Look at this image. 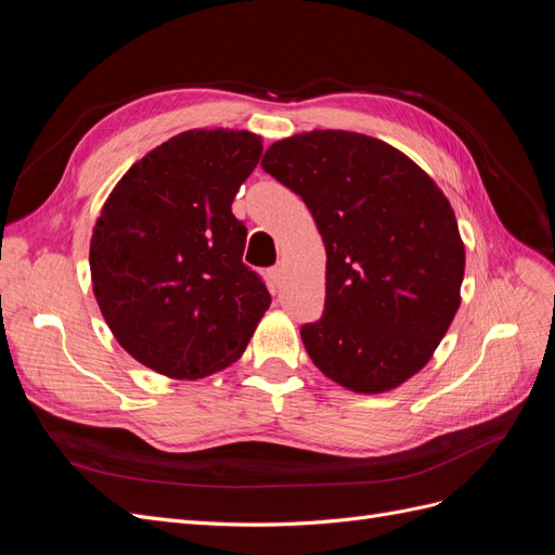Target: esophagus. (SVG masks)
<instances>
[{"label": "esophagus", "mask_w": 555, "mask_h": 555, "mask_svg": "<svg viewBox=\"0 0 555 555\" xmlns=\"http://www.w3.org/2000/svg\"><path fill=\"white\" fill-rule=\"evenodd\" d=\"M268 275H271V282L275 284V287H280L282 275H284V268H282V266H275V268H271V271H268Z\"/></svg>", "instance_id": "34e87169"}]
</instances>
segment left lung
Instances as JSON below:
<instances>
[{
  "mask_svg": "<svg viewBox=\"0 0 555 555\" xmlns=\"http://www.w3.org/2000/svg\"><path fill=\"white\" fill-rule=\"evenodd\" d=\"M266 173L310 208L326 247V304L300 328L312 363L384 393L430 361L461 306L465 247L433 178L393 145L314 129L266 150Z\"/></svg>",
  "mask_w": 555,
  "mask_h": 555,
  "instance_id": "left-lung-1",
  "label": "left lung"
}]
</instances>
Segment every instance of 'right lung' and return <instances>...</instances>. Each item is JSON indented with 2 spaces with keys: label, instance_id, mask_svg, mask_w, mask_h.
I'll use <instances>...</instances> for the list:
<instances>
[{
  "label": "right lung",
  "instance_id": "right-lung-1",
  "mask_svg": "<svg viewBox=\"0 0 555 555\" xmlns=\"http://www.w3.org/2000/svg\"><path fill=\"white\" fill-rule=\"evenodd\" d=\"M257 133L190 129L115 184L94 224V298L115 340L150 371L201 379L245 351L271 306L243 263L233 196L261 157Z\"/></svg>",
  "mask_w": 555,
  "mask_h": 555
}]
</instances>
